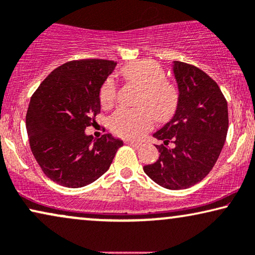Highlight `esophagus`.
<instances>
[{
    "label": "esophagus",
    "instance_id": "obj_1",
    "mask_svg": "<svg viewBox=\"0 0 255 255\" xmlns=\"http://www.w3.org/2000/svg\"><path fill=\"white\" fill-rule=\"evenodd\" d=\"M126 144L134 146V148H139V146L142 145L141 143H138V142H134V141H127V142H126Z\"/></svg>",
    "mask_w": 255,
    "mask_h": 255
}]
</instances>
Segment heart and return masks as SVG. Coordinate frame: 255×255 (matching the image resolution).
I'll return each instance as SVG.
<instances>
[{
    "instance_id": "b5f03b06",
    "label": "heart",
    "mask_w": 255,
    "mask_h": 255,
    "mask_svg": "<svg viewBox=\"0 0 255 255\" xmlns=\"http://www.w3.org/2000/svg\"><path fill=\"white\" fill-rule=\"evenodd\" d=\"M121 74L129 83L139 88L136 103L139 107L120 109L111 117L110 127L117 135L136 138L151 128L153 119L165 123L173 117L178 107L179 92L174 84L165 80L166 75L158 63L151 60L135 61L125 66ZM116 98L117 87L110 77L100 88V104L103 107H110Z\"/></svg>"
}]
</instances>
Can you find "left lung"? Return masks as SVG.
Here are the masks:
<instances>
[{"mask_svg": "<svg viewBox=\"0 0 255 255\" xmlns=\"http://www.w3.org/2000/svg\"><path fill=\"white\" fill-rule=\"evenodd\" d=\"M179 103L172 119L153 134L160 155L145 165L146 175L164 188L184 189L211 171L229 128L228 103L213 78L192 64L173 61ZM172 147H168L169 143Z\"/></svg>", "mask_w": 255, "mask_h": 255, "instance_id": "obj_1", "label": "left lung"}]
</instances>
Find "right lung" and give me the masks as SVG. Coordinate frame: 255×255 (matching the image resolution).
<instances>
[{
    "mask_svg": "<svg viewBox=\"0 0 255 255\" xmlns=\"http://www.w3.org/2000/svg\"><path fill=\"white\" fill-rule=\"evenodd\" d=\"M117 62L87 59L56 68L31 97L26 130L35 160L56 184L80 188L111 166L124 145L111 134L93 138L85 128L100 112V88Z\"/></svg>",
    "mask_w": 255,
    "mask_h": 255,
    "instance_id": "right-lung-1",
    "label": "right lung"
}]
</instances>
